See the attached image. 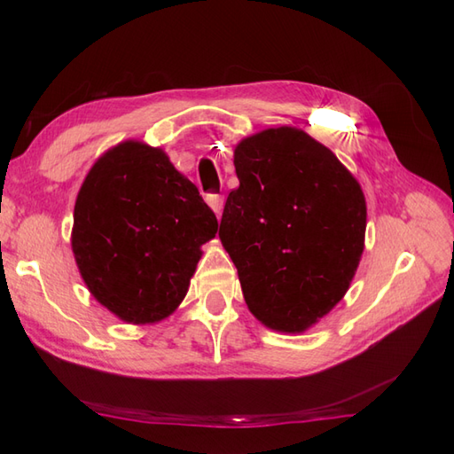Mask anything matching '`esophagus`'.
I'll use <instances>...</instances> for the list:
<instances>
[{
    "label": "esophagus",
    "instance_id": "1",
    "mask_svg": "<svg viewBox=\"0 0 454 454\" xmlns=\"http://www.w3.org/2000/svg\"><path fill=\"white\" fill-rule=\"evenodd\" d=\"M206 202H208V206L214 210V214H215L217 217H222L223 204H225L223 195H208V197H206Z\"/></svg>",
    "mask_w": 454,
    "mask_h": 454
}]
</instances>
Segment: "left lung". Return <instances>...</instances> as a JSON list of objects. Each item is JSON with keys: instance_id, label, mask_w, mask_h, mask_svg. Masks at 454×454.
Here are the masks:
<instances>
[{"instance_id": "left-lung-1", "label": "left lung", "mask_w": 454, "mask_h": 454, "mask_svg": "<svg viewBox=\"0 0 454 454\" xmlns=\"http://www.w3.org/2000/svg\"><path fill=\"white\" fill-rule=\"evenodd\" d=\"M239 189L219 240L244 301L274 332L303 333L348 292L364 254L367 206L332 149L295 127L267 129L235 147Z\"/></svg>"}]
</instances>
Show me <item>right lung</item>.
Wrapping results in <instances>:
<instances>
[{
	"label": "right lung",
	"mask_w": 454,
	"mask_h": 454,
	"mask_svg": "<svg viewBox=\"0 0 454 454\" xmlns=\"http://www.w3.org/2000/svg\"><path fill=\"white\" fill-rule=\"evenodd\" d=\"M217 219L160 147L125 140L102 153L81 185L72 250L92 297L119 320L145 325L180 307L200 246Z\"/></svg>",
	"instance_id": "add662e5"
}]
</instances>
